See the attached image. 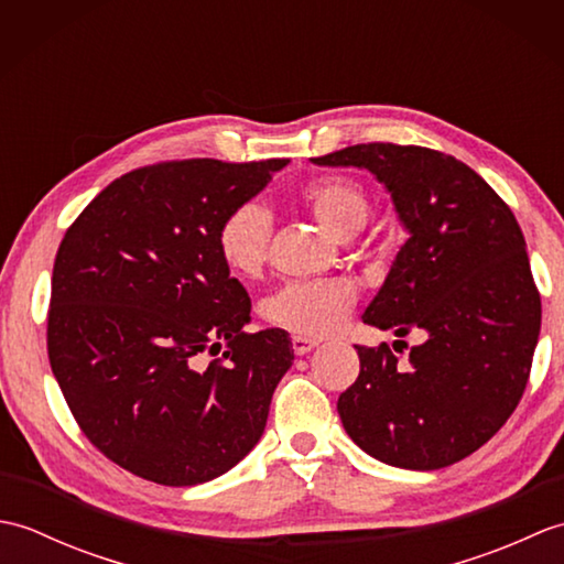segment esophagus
<instances>
[{
    "instance_id": "34e87169",
    "label": "esophagus",
    "mask_w": 564,
    "mask_h": 564,
    "mask_svg": "<svg viewBox=\"0 0 564 564\" xmlns=\"http://www.w3.org/2000/svg\"><path fill=\"white\" fill-rule=\"evenodd\" d=\"M315 346H319L317 339H307V337H293V351L297 356H305L315 349Z\"/></svg>"
}]
</instances>
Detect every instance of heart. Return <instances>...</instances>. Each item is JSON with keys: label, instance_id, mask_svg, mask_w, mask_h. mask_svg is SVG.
<instances>
[{"label": "heart", "instance_id": "1", "mask_svg": "<svg viewBox=\"0 0 564 564\" xmlns=\"http://www.w3.org/2000/svg\"><path fill=\"white\" fill-rule=\"evenodd\" d=\"M303 198L327 230L349 239L366 227L373 206L366 191L341 176L307 184ZM271 242V213L259 200L239 203L225 215L218 230V249L227 269L239 275H257L267 263ZM356 305V289L344 279L289 283L263 303L271 325L301 337H327L337 332Z\"/></svg>", "mask_w": 564, "mask_h": 564}]
</instances>
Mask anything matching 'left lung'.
<instances>
[{"label":"left lung","mask_w":564,"mask_h":564,"mask_svg":"<svg viewBox=\"0 0 564 564\" xmlns=\"http://www.w3.org/2000/svg\"><path fill=\"white\" fill-rule=\"evenodd\" d=\"M313 162L368 170L386 186L406 242L364 322L400 339L426 334L406 364L388 344L356 346L361 373L337 402L346 434L404 470L467 458L517 410L541 334L517 218L480 174L429 148L370 142Z\"/></svg>","instance_id":"1"}]
</instances>
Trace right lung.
<instances>
[{"label": "right lung", "mask_w": 564, "mask_h": 564, "mask_svg": "<svg viewBox=\"0 0 564 564\" xmlns=\"http://www.w3.org/2000/svg\"><path fill=\"white\" fill-rule=\"evenodd\" d=\"M289 160L164 162L106 186L57 249L47 356L106 458L166 487L215 480L257 446L293 366L285 329L247 334L251 301L218 230ZM220 359L205 364V354Z\"/></svg>", "instance_id": "1"}]
</instances>
